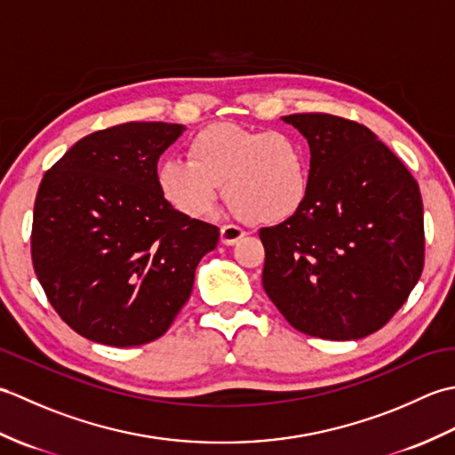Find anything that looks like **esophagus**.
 <instances>
[{"instance_id":"1","label":"esophagus","mask_w":455,"mask_h":455,"mask_svg":"<svg viewBox=\"0 0 455 455\" xmlns=\"http://www.w3.org/2000/svg\"><path fill=\"white\" fill-rule=\"evenodd\" d=\"M244 235H246L244 228H240L238 225H225L220 228V243L227 244V246H233Z\"/></svg>"}]
</instances>
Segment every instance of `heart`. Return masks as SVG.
<instances>
[{"label":"heart","instance_id":"b5f03b06","mask_svg":"<svg viewBox=\"0 0 455 455\" xmlns=\"http://www.w3.org/2000/svg\"><path fill=\"white\" fill-rule=\"evenodd\" d=\"M188 158L164 160L156 172L164 199L186 217L207 215L225 183L240 217L275 225L297 215L311 189V156L289 132L209 124L189 140Z\"/></svg>","mask_w":455,"mask_h":455}]
</instances>
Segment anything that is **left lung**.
Returning a JSON list of instances; mask_svg holds the SVG:
<instances>
[{
  "mask_svg": "<svg viewBox=\"0 0 455 455\" xmlns=\"http://www.w3.org/2000/svg\"><path fill=\"white\" fill-rule=\"evenodd\" d=\"M283 121L311 148V189L297 215L259 230L264 289L299 332L357 340L387 324L420 279L419 183L360 123L328 113Z\"/></svg>",
  "mask_w": 455,
  "mask_h": 455,
  "instance_id": "8db88e82",
  "label": "left lung"
}]
</instances>
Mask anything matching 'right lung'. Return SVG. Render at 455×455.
I'll return each mask as SVG.
<instances>
[{"mask_svg": "<svg viewBox=\"0 0 455 455\" xmlns=\"http://www.w3.org/2000/svg\"><path fill=\"white\" fill-rule=\"evenodd\" d=\"M183 124L123 123L78 140L38 186L31 258L62 321L92 342L156 340L191 295L219 228L160 193L158 158Z\"/></svg>", "mask_w": 455, "mask_h": 455, "instance_id": "add662e5", "label": "right lung"}]
</instances>
